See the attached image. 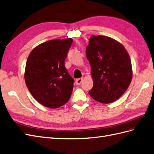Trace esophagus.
Listing matches in <instances>:
<instances>
[{"mask_svg": "<svg viewBox=\"0 0 154 154\" xmlns=\"http://www.w3.org/2000/svg\"><path fill=\"white\" fill-rule=\"evenodd\" d=\"M82 79H83L82 78H79V79H77L75 80V83L77 85H80L81 84V82L82 81Z\"/></svg>", "mask_w": 154, "mask_h": 154, "instance_id": "esophagus-1", "label": "esophagus"}]
</instances>
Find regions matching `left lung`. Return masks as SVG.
Returning a JSON list of instances; mask_svg holds the SVG:
<instances>
[{"label":"left lung","instance_id":"left-lung-1","mask_svg":"<svg viewBox=\"0 0 154 154\" xmlns=\"http://www.w3.org/2000/svg\"><path fill=\"white\" fill-rule=\"evenodd\" d=\"M86 54L94 81L89 95L102 103L117 100L132 79L131 62L127 51L111 38L92 35Z\"/></svg>","mask_w":154,"mask_h":154}]
</instances>
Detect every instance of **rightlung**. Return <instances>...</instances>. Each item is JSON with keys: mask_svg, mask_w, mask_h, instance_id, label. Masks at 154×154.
<instances>
[{"mask_svg": "<svg viewBox=\"0 0 154 154\" xmlns=\"http://www.w3.org/2000/svg\"><path fill=\"white\" fill-rule=\"evenodd\" d=\"M72 38L53 39L31 51L26 64V85L34 99L45 107L56 109L68 101L74 79L64 61L72 44Z\"/></svg>", "mask_w": 154, "mask_h": 154, "instance_id": "1", "label": "right lung"}]
</instances>
